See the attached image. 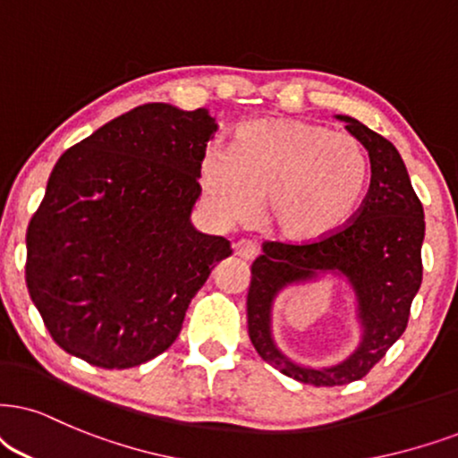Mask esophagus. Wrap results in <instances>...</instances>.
I'll return each instance as SVG.
<instances>
[{
  "mask_svg": "<svg viewBox=\"0 0 458 458\" xmlns=\"http://www.w3.org/2000/svg\"><path fill=\"white\" fill-rule=\"evenodd\" d=\"M234 253H236V256H239L241 259H247V262H249V259H253V258L258 256V247L253 245L251 241H239V242H236V245H234Z\"/></svg>",
  "mask_w": 458,
  "mask_h": 458,
  "instance_id": "34e87169",
  "label": "esophagus"
}]
</instances>
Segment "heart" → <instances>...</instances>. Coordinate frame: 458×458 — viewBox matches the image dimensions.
Returning a JSON list of instances; mask_svg holds the SVG:
<instances>
[{
  "label": "heart",
  "instance_id": "obj_1",
  "mask_svg": "<svg viewBox=\"0 0 458 458\" xmlns=\"http://www.w3.org/2000/svg\"><path fill=\"white\" fill-rule=\"evenodd\" d=\"M200 188L222 222L256 211L287 242H319L343 230L366 194L369 160L359 139L326 124L262 118L234 131L228 152L200 162Z\"/></svg>",
  "mask_w": 458,
  "mask_h": 458
}]
</instances>
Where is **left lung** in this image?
<instances>
[{
	"label": "left lung",
	"mask_w": 458,
	"mask_h": 458,
	"mask_svg": "<svg viewBox=\"0 0 458 458\" xmlns=\"http://www.w3.org/2000/svg\"><path fill=\"white\" fill-rule=\"evenodd\" d=\"M346 131L368 149L369 190L343 230L319 242L266 241L251 264L247 293L249 338L258 355L281 374L304 385L335 386L363 378L406 332L410 306L422 281L420 247L425 213L395 146L355 118L338 115ZM323 271L352 283L362 323V343L338 367L309 369L287 360L269 329L271 304L287 284Z\"/></svg>",
	"instance_id": "obj_1"
}]
</instances>
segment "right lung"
Segmentation results:
<instances>
[{"label": "right lung", "mask_w": 458, "mask_h": 458, "mask_svg": "<svg viewBox=\"0 0 458 458\" xmlns=\"http://www.w3.org/2000/svg\"><path fill=\"white\" fill-rule=\"evenodd\" d=\"M207 109L146 103L61 156L27 228V287L52 340L106 369L175 343L196 292L233 253L190 224Z\"/></svg>", "instance_id": "1"}]
</instances>
